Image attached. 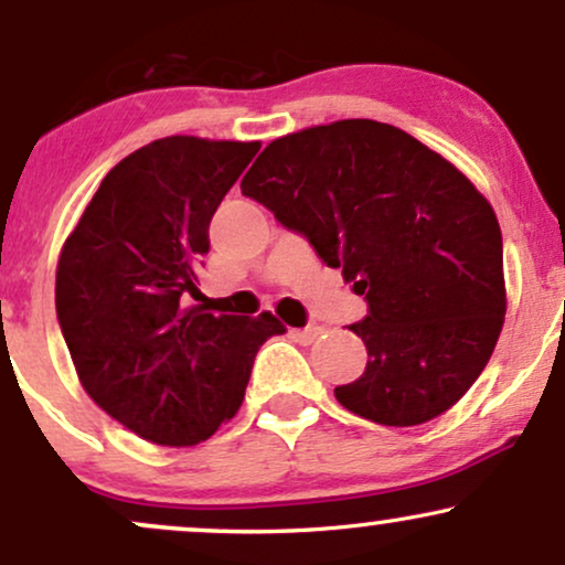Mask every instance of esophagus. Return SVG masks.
I'll list each match as a JSON object with an SVG mask.
<instances>
[{
	"mask_svg": "<svg viewBox=\"0 0 565 565\" xmlns=\"http://www.w3.org/2000/svg\"><path fill=\"white\" fill-rule=\"evenodd\" d=\"M321 332H323V329L316 327V323H313V327H305V329H289V334L295 337L297 342H302V345H310L313 340H319Z\"/></svg>",
	"mask_w": 565,
	"mask_h": 565,
	"instance_id": "obj_1",
	"label": "esophagus"
}]
</instances>
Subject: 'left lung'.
Returning <instances> with one entry per match:
<instances>
[{"mask_svg":"<svg viewBox=\"0 0 565 565\" xmlns=\"http://www.w3.org/2000/svg\"><path fill=\"white\" fill-rule=\"evenodd\" d=\"M242 191L366 295L350 327L366 369L334 387L348 412L412 427L470 391L508 291L494 210L451 161L393 125L342 119L268 142Z\"/></svg>","mask_w":565,"mask_h":565,"instance_id":"obj_1","label":"left lung"}]
</instances>
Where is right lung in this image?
<instances>
[{
	"label": "right lung",
	"mask_w": 565,
	"mask_h": 565,
	"mask_svg": "<svg viewBox=\"0 0 565 565\" xmlns=\"http://www.w3.org/2000/svg\"><path fill=\"white\" fill-rule=\"evenodd\" d=\"M260 142L172 135L103 178L61 249L55 310L89 398L135 436L196 446L244 401L270 313L212 316L196 295L210 220Z\"/></svg>",
	"instance_id": "right-lung-1"
}]
</instances>
